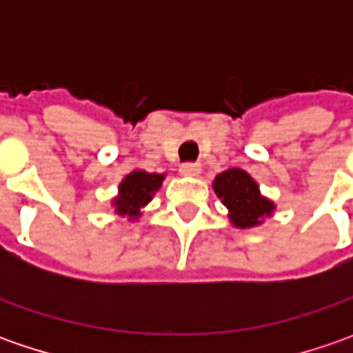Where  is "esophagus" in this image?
I'll list each match as a JSON object with an SVG mask.
<instances>
[{"label":"esophagus","mask_w":353,"mask_h":353,"mask_svg":"<svg viewBox=\"0 0 353 353\" xmlns=\"http://www.w3.org/2000/svg\"><path fill=\"white\" fill-rule=\"evenodd\" d=\"M200 165L198 163H184L183 167H181V174L184 176H198L200 174Z\"/></svg>","instance_id":"obj_1"}]
</instances>
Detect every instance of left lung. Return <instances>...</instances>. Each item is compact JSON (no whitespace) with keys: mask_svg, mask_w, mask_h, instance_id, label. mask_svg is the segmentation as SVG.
<instances>
[{"mask_svg":"<svg viewBox=\"0 0 353 353\" xmlns=\"http://www.w3.org/2000/svg\"><path fill=\"white\" fill-rule=\"evenodd\" d=\"M212 186L228 208V218L232 225L239 230L257 228L275 212V202L261 194L259 184L243 169H228L220 172Z\"/></svg>","mask_w":353,"mask_h":353,"instance_id":"8db88e82","label":"left lung"}]
</instances>
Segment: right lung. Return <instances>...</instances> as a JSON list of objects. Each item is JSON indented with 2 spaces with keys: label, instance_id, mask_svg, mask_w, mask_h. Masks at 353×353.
<instances>
[{
  "label": "right lung",
  "instance_id": "add662e5",
  "mask_svg": "<svg viewBox=\"0 0 353 353\" xmlns=\"http://www.w3.org/2000/svg\"><path fill=\"white\" fill-rule=\"evenodd\" d=\"M165 181V174L159 172H147V170L135 169L117 186V196L112 200V206L117 216L128 218L129 222L139 220L143 208L153 200L155 192L161 188Z\"/></svg>",
  "mask_w": 353,
  "mask_h": 353
}]
</instances>
